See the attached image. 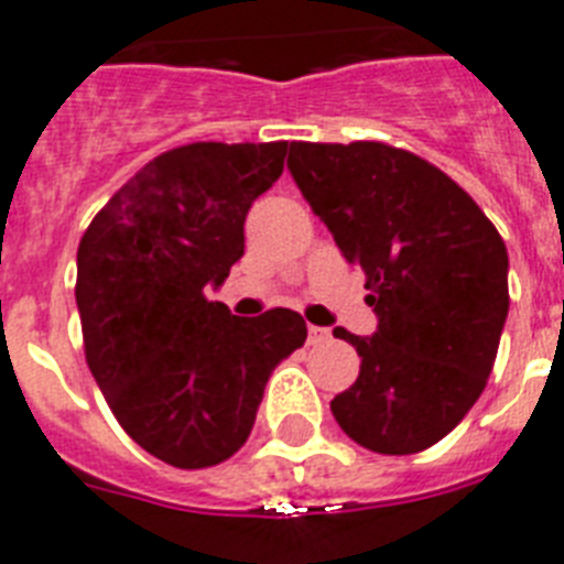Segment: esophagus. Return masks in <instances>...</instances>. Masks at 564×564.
Masks as SVG:
<instances>
[{
  "mask_svg": "<svg viewBox=\"0 0 564 564\" xmlns=\"http://www.w3.org/2000/svg\"><path fill=\"white\" fill-rule=\"evenodd\" d=\"M328 337H332V332H328V328L308 326V344H311V346H319V344H326Z\"/></svg>",
  "mask_w": 564,
  "mask_h": 564,
  "instance_id": "esophagus-1",
  "label": "esophagus"
}]
</instances>
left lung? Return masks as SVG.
Returning <instances> with one entry per match:
<instances>
[{
    "mask_svg": "<svg viewBox=\"0 0 564 564\" xmlns=\"http://www.w3.org/2000/svg\"><path fill=\"white\" fill-rule=\"evenodd\" d=\"M288 171L349 264L378 332L332 399L337 425L378 454H416L460 425L492 372L510 311L507 245L480 206L422 156L384 142H291Z\"/></svg>",
    "mask_w": 564,
    "mask_h": 564,
    "instance_id": "1",
    "label": "left lung"
}]
</instances>
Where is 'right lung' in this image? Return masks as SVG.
Here are the masks:
<instances>
[{
  "instance_id": "right-lung-1",
  "label": "right lung",
  "mask_w": 564,
  "mask_h": 564,
  "mask_svg": "<svg viewBox=\"0 0 564 564\" xmlns=\"http://www.w3.org/2000/svg\"><path fill=\"white\" fill-rule=\"evenodd\" d=\"M288 142H192L139 169L78 245L84 355L112 416L156 460L209 468L253 431L279 360L308 337L291 308L236 317L209 303L245 256V218Z\"/></svg>"
}]
</instances>
